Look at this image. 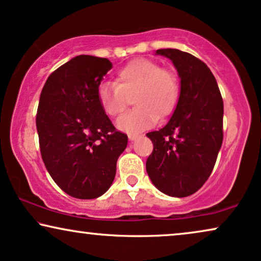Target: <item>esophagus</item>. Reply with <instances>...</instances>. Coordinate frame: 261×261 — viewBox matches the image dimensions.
<instances>
[{
  "mask_svg": "<svg viewBox=\"0 0 261 261\" xmlns=\"http://www.w3.org/2000/svg\"><path fill=\"white\" fill-rule=\"evenodd\" d=\"M138 138H139V134H128V139H129L130 141L137 140Z\"/></svg>",
  "mask_w": 261,
  "mask_h": 261,
  "instance_id": "1",
  "label": "esophagus"
}]
</instances>
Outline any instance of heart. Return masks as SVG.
Instances as JSON below:
<instances>
[{
    "instance_id": "heart-1",
    "label": "heart",
    "mask_w": 261,
    "mask_h": 261,
    "mask_svg": "<svg viewBox=\"0 0 261 261\" xmlns=\"http://www.w3.org/2000/svg\"><path fill=\"white\" fill-rule=\"evenodd\" d=\"M180 96L178 79L171 70L157 62L137 59L118 70L114 84H103L97 92L98 101L110 117L121 116L129 106L137 108L117 121L118 129L134 134L153 126L158 117L172 114Z\"/></svg>"
}]
</instances>
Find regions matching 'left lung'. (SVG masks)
Listing matches in <instances>:
<instances>
[{
    "label": "left lung",
    "mask_w": 261,
    "mask_h": 261,
    "mask_svg": "<svg viewBox=\"0 0 261 261\" xmlns=\"http://www.w3.org/2000/svg\"><path fill=\"white\" fill-rule=\"evenodd\" d=\"M155 55L171 60L181 89L169 122L146 134L153 143L146 171L162 193L185 198L202 187L216 164L223 141V99L202 61L177 49H160Z\"/></svg>",
    "instance_id": "obj_1"
}]
</instances>
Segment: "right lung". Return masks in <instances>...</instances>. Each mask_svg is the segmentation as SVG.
<instances>
[{
	"mask_svg": "<svg viewBox=\"0 0 261 261\" xmlns=\"http://www.w3.org/2000/svg\"><path fill=\"white\" fill-rule=\"evenodd\" d=\"M108 59L79 55L59 67L40 93L36 124L40 154L55 184L77 199L106 193L128 137L115 129L98 101Z\"/></svg>",
	"mask_w": 261,
	"mask_h": 261,
	"instance_id": "right-lung-1",
	"label": "right lung"
}]
</instances>
